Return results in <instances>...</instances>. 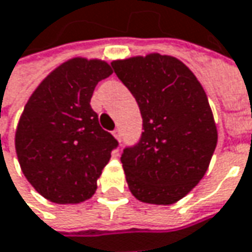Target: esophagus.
I'll use <instances>...</instances> for the list:
<instances>
[{"label":"esophagus","instance_id":"esophagus-1","mask_svg":"<svg viewBox=\"0 0 252 252\" xmlns=\"http://www.w3.org/2000/svg\"><path fill=\"white\" fill-rule=\"evenodd\" d=\"M113 136H115V139H116V140H118V142L120 143V139H122V137H120V130H119V129L113 130Z\"/></svg>","mask_w":252,"mask_h":252}]
</instances>
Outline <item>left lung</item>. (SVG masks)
I'll return each mask as SVG.
<instances>
[{
  "label": "left lung",
  "mask_w": 252,
  "mask_h": 252,
  "mask_svg": "<svg viewBox=\"0 0 252 252\" xmlns=\"http://www.w3.org/2000/svg\"><path fill=\"white\" fill-rule=\"evenodd\" d=\"M112 66L143 118L140 142L122 155L129 190L147 204H174L204 177L217 146L207 94L194 73L170 55L116 59Z\"/></svg>",
  "instance_id": "1"
}]
</instances>
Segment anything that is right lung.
Here are the masks:
<instances>
[{
  "label": "right lung",
  "instance_id": "1",
  "mask_svg": "<svg viewBox=\"0 0 252 252\" xmlns=\"http://www.w3.org/2000/svg\"><path fill=\"white\" fill-rule=\"evenodd\" d=\"M112 73L102 59H68L38 85L24 107L15 132L19 166L32 187L52 203L91 198L118 146L91 107L94 86Z\"/></svg>",
  "mask_w": 252,
  "mask_h": 252
}]
</instances>
